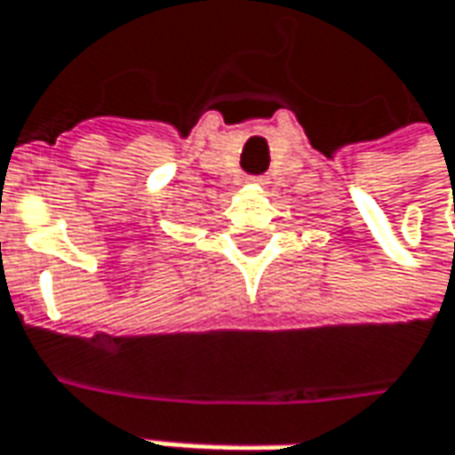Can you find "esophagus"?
Masks as SVG:
<instances>
[{
  "label": "esophagus",
  "instance_id": "esophagus-1",
  "mask_svg": "<svg viewBox=\"0 0 455 455\" xmlns=\"http://www.w3.org/2000/svg\"><path fill=\"white\" fill-rule=\"evenodd\" d=\"M249 183H254V186H267V183H269V179H267V176H251V179H249Z\"/></svg>",
  "mask_w": 455,
  "mask_h": 455
}]
</instances>
